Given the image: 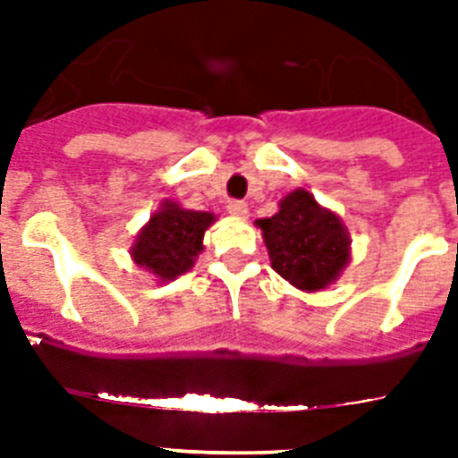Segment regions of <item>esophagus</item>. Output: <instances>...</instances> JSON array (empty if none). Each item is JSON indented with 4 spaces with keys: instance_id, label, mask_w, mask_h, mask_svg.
I'll list each match as a JSON object with an SVG mask.
<instances>
[{
    "instance_id": "esophagus-1",
    "label": "esophagus",
    "mask_w": 458,
    "mask_h": 458,
    "mask_svg": "<svg viewBox=\"0 0 458 458\" xmlns=\"http://www.w3.org/2000/svg\"><path fill=\"white\" fill-rule=\"evenodd\" d=\"M228 214L235 216V218H247L250 208H247V204H244V201L233 199V201H228Z\"/></svg>"
}]
</instances>
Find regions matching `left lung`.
Listing matches in <instances>:
<instances>
[{
  "label": "left lung",
  "instance_id": "obj_1",
  "mask_svg": "<svg viewBox=\"0 0 458 458\" xmlns=\"http://www.w3.org/2000/svg\"><path fill=\"white\" fill-rule=\"evenodd\" d=\"M273 271L304 293H318L349 264V233L340 216L297 187L280 199L278 214L259 218Z\"/></svg>",
  "mask_w": 458,
  "mask_h": 458
}]
</instances>
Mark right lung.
Segmentation results:
<instances>
[{
    "label": "right lung",
    "mask_w": 458,
    "mask_h": 458,
    "mask_svg": "<svg viewBox=\"0 0 458 458\" xmlns=\"http://www.w3.org/2000/svg\"><path fill=\"white\" fill-rule=\"evenodd\" d=\"M214 221L216 216L208 211L182 208L171 199L161 201L132 244V261L164 283L178 278L194 266V259L204 250V233Z\"/></svg>",
    "instance_id": "right-lung-1"
}]
</instances>
